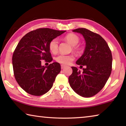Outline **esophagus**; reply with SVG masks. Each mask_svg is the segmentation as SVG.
I'll list each match as a JSON object with an SVG mask.
<instances>
[{
  "instance_id": "34e87169",
  "label": "esophagus",
  "mask_w": 126,
  "mask_h": 126,
  "mask_svg": "<svg viewBox=\"0 0 126 126\" xmlns=\"http://www.w3.org/2000/svg\"><path fill=\"white\" fill-rule=\"evenodd\" d=\"M65 67H66V65H64V64H62L61 65V68H62V69H63V68H64Z\"/></svg>"
}]
</instances>
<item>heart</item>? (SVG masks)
Masks as SVG:
<instances>
[{"label": "heart", "mask_w": 126, "mask_h": 126, "mask_svg": "<svg viewBox=\"0 0 126 126\" xmlns=\"http://www.w3.org/2000/svg\"><path fill=\"white\" fill-rule=\"evenodd\" d=\"M64 39L73 46V48L74 50H79V47L76 46L79 42V38L75 34H69L64 37ZM58 40L57 38H54V39L51 40L49 43V49L51 52L55 53L58 51ZM55 59V61L59 63L63 64H68L74 60V57L73 55H65L61 54L57 55Z\"/></svg>", "instance_id": "1"}]
</instances>
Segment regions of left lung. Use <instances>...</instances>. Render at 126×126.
<instances>
[{
    "label": "left lung",
    "instance_id": "1",
    "mask_svg": "<svg viewBox=\"0 0 126 126\" xmlns=\"http://www.w3.org/2000/svg\"><path fill=\"white\" fill-rule=\"evenodd\" d=\"M72 31L81 34L86 41L83 54L76 62L77 64L86 67L80 73L77 68L72 67L73 72L68 80L78 94L83 97H92L103 88L111 73V51L105 40L98 34L86 28Z\"/></svg>",
    "mask_w": 126,
    "mask_h": 126
}]
</instances>
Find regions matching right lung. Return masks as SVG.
I'll return each mask as SVG.
<instances>
[{"instance_id": "right-lung-1", "label": "right lung", "mask_w": 126, "mask_h": 126, "mask_svg": "<svg viewBox=\"0 0 126 126\" xmlns=\"http://www.w3.org/2000/svg\"><path fill=\"white\" fill-rule=\"evenodd\" d=\"M65 32L37 29L26 34L19 42L12 57L14 75L18 84L28 93L39 96L52 87L61 72V65L53 62L42 66V61H52L49 43Z\"/></svg>"}]
</instances>
